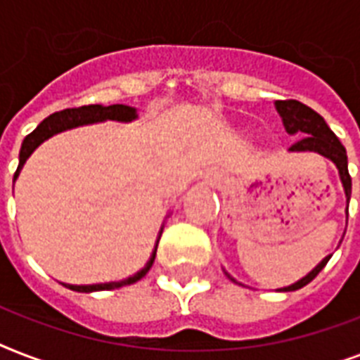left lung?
Instances as JSON below:
<instances>
[{"label":"left lung","instance_id":"left-lung-1","mask_svg":"<svg viewBox=\"0 0 360 360\" xmlns=\"http://www.w3.org/2000/svg\"><path fill=\"white\" fill-rule=\"evenodd\" d=\"M274 106H276V112H278L280 117H282L285 132L291 136H297V141L290 147V151H310L318 153V155H321V157L325 158H329L330 162L336 166V169H338L342 186H344V192H346V202L349 203V198H352V177H349V172H347L346 147L342 146L335 132L329 129V124L325 123V120L318 114V112H314L312 108H308L307 104L299 103V101H276ZM330 256H325L323 259L307 274V276H302L301 280H297L295 284L285 285V288H280V290L276 291L301 290L302 285L310 284V282L318 276L319 271L327 265ZM226 276L230 280H233L236 284H240V282H237V280L233 278V276H230L228 273H226Z\"/></svg>","mask_w":360,"mask_h":360}]
</instances>
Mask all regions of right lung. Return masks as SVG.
<instances>
[{
    "label": "right lung",
    "mask_w": 360,
    "mask_h": 360,
    "mask_svg": "<svg viewBox=\"0 0 360 360\" xmlns=\"http://www.w3.org/2000/svg\"><path fill=\"white\" fill-rule=\"evenodd\" d=\"M138 120V112L132 106H127V104H112V106H103V104H89V106H80V108H69L63 110V112H56V114L48 115L46 120L41 121L39 127H37L31 134H27L22 141V147H20V157H18V168H16V174H14V181L18 179L20 172L24 168L25 160L33 155L37 147L41 146L42 141H46L48 138L59 134V132H65V130L76 129V127H84V124H95L103 123V121H120V123H130V121ZM164 224L158 231L157 243H155V248L151 252V257L149 262L143 265V267L134 273L129 278L117 280V282H103V284H87V285H75V284H63L65 288H69L72 291H82V293H91V291H106V290H117V288H123V285L134 284L138 280H141L147 274V271L153 267V262H155V256H157V246L160 236H162Z\"/></svg>",
    "instance_id": "obj_1"
}]
</instances>
